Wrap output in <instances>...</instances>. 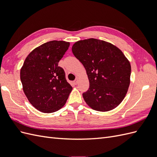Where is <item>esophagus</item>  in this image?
Wrapping results in <instances>:
<instances>
[{
  "label": "esophagus",
  "mask_w": 157,
  "mask_h": 157,
  "mask_svg": "<svg viewBox=\"0 0 157 157\" xmlns=\"http://www.w3.org/2000/svg\"><path fill=\"white\" fill-rule=\"evenodd\" d=\"M78 82V78H77L75 79V81H74V84H77Z\"/></svg>",
  "instance_id": "obj_1"
}]
</instances>
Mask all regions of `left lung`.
<instances>
[{"instance_id": "obj_1", "label": "left lung", "mask_w": 157, "mask_h": 157, "mask_svg": "<svg viewBox=\"0 0 157 157\" xmlns=\"http://www.w3.org/2000/svg\"><path fill=\"white\" fill-rule=\"evenodd\" d=\"M72 52L86 71L90 86L82 96L88 106L102 112L116 108L124 99L130 82L131 65L122 52L96 39L75 42Z\"/></svg>"}]
</instances>
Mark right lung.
I'll use <instances>...</instances> for the list:
<instances>
[{"label":"right lung","instance_id":"1","mask_svg":"<svg viewBox=\"0 0 157 157\" xmlns=\"http://www.w3.org/2000/svg\"><path fill=\"white\" fill-rule=\"evenodd\" d=\"M69 45L62 40L46 42L27 56L21 69L23 92L31 105L42 113L63 107L73 89L63 69L58 66Z\"/></svg>","mask_w":157,"mask_h":157}]
</instances>
